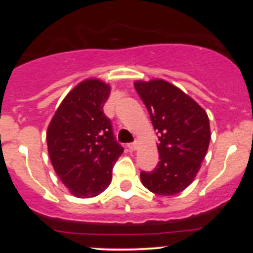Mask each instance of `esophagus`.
Returning <instances> with one entry per match:
<instances>
[{"instance_id": "1", "label": "esophagus", "mask_w": 253, "mask_h": 253, "mask_svg": "<svg viewBox=\"0 0 253 253\" xmlns=\"http://www.w3.org/2000/svg\"><path fill=\"white\" fill-rule=\"evenodd\" d=\"M127 147H128L129 150L134 152V150H137V148H138V144H137V143H129V144L127 145Z\"/></svg>"}]
</instances>
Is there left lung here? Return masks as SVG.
I'll return each instance as SVG.
<instances>
[{"label":"left lung","instance_id":"1","mask_svg":"<svg viewBox=\"0 0 253 253\" xmlns=\"http://www.w3.org/2000/svg\"><path fill=\"white\" fill-rule=\"evenodd\" d=\"M133 84L159 136V163L153 171H142L141 181L153 193L177 195L195 180L208 152V115L197 101L164 79Z\"/></svg>","mask_w":253,"mask_h":253}]
</instances>
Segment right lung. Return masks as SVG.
Here are the masks:
<instances>
[{
    "mask_svg": "<svg viewBox=\"0 0 253 253\" xmlns=\"http://www.w3.org/2000/svg\"><path fill=\"white\" fill-rule=\"evenodd\" d=\"M110 90V84L99 78L79 82L48 124L51 164L75 197H95L105 191L111 182L112 167L124 152L103 112Z\"/></svg>",
    "mask_w": 253,
    "mask_h": 253,
    "instance_id": "add662e5",
    "label": "right lung"
}]
</instances>
